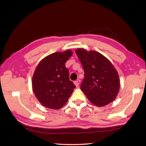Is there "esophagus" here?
I'll list each match as a JSON object with an SVG mask.
<instances>
[{
	"instance_id": "1",
	"label": "esophagus",
	"mask_w": 146,
	"mask_h": 146,
	"mask_svg": "<svg viewBox=\"0 0 146 146\" xmlns=\"http://www.w3.org/2000/svg\"><path fill=\"white\" fill-rule=\"evenodd\" d=\"M74 83V85H76V86L77 88H78V86H79V82H78V80L75 81Z\"/></svg>"
}]
</instances>
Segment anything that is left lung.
<instances>
[{"mask_svg": "<svg viewBox=\"0 0 146 146\" xmlns=\"http://www.w3.org/2000/svg\"><path fill=\"white\" fill-rule=\"evenodd\" d=\"M85 72L80 89L88 99L98 107L115 100L120 88L119 75L110 60L94 50H76Z\"/></svg>", "mask_w": 146, "mask_h": 146, "instance_id": "left-lung-1", "label": "left lung"}]
</instances>
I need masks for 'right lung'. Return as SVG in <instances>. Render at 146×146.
Returning a JSON list of instances; mask_svg holds the SVG:
<instances>
[{"label": "right lung", "instance_id": "right-lung-1", "mask_svg": "<svg viewBox=\"0 0 146 146\" xmlns=\"http://www.w3.org/2000/svg\"><path fill=\"white\" fill-rule=\"evenodd\" d=\"M73 52L70 50L56 52L44 58L32 77V89L44 107L58 110L67 102L76 86L69 80L65 63Z\"/></svg>", "mask_w": 146, "mask_h": 146}]
</instances>
